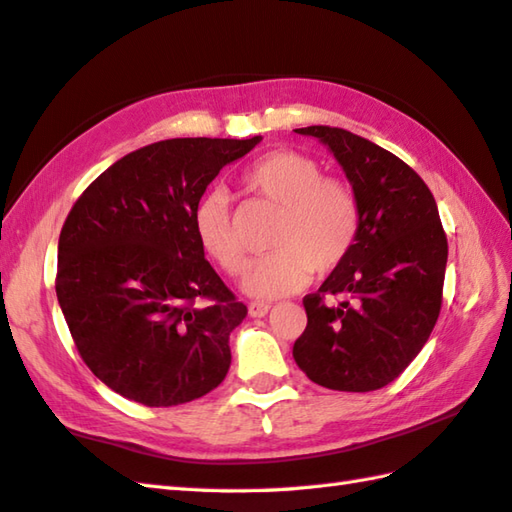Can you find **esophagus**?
<instances>
[{"mask_svg":"<svg viewBox=\"0 0 512 512\" xmlns=\"http://www.w3.org/2000/svg\"><path fill=\"white\" fill-rule=\"evenodd\" d=\"M268 312H270V303H264V301H253L248 306V314H250V317H255V319L266 317Z\"/></svg>","mask_w":512,"mask_h":512,"instance_id":"34e87169","label":"esophagus"}]
</instances>
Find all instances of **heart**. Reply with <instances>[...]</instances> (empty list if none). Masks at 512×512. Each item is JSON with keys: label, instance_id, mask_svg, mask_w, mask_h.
Instances as JSON below:
<instances>
[{"label": "heart", "instance_id": "obj_1", "mask_svg": "<svg viewBox=\"0 0 512 512\" xmlns=\"http://www.w3.org/2000/svg\"><path fill=\"white\" fill-rule=\"evenodd\" d=\"M242 187L281 209L270 239L275 253L259 259L244 284L250 297L292 295L312 273L328 275L352 255L361 235V198L352 182L323 176L317 158L295 149L268 151L242 173ZM191 226L200 248L228 277L246 273L248 250L222 189L193 204Z\"/></svg>", "mask_w": 512, "mask_h": 512}]
</instances>
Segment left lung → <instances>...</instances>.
Masks as SVG:
<instances>
[{
	"mask_svg": "<svg viewBox=\"0 0 512 512\" xmlns=\"http://www.w3.org/2000/svg\"><path fill=\"white\" fill-rule=\"evenodd\" d=\"M330 147L361 198V235L321 288L292 347L301 372L336 391H374L418 356L440 317L447 233L427 184L391 151L347 129H295ZM341 294L339 307L325 296Z\"/></svg>",
	"mask_w": 512,
	"mask_h": 512,
	"instance_id": "8db88e82",
	"label": "left lung"
}]
</instances>
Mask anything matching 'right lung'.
Returning <instances> with one entry per match:
<instances>
[{
    "label": "right lung",
    "instance_id": "obj_1",
    "mask_svg": "<svg viewBox=\"0 0 512 512\" xmlns=\"http://www.w3.org/2000/svg\"><path fill=\"white\" fill-rule=\"evenodd\" d=\"M262 136L171 138L105 169L65 217L57 299L83 363L147 407L202 398L231 367L246 306L204 259L191 211Z\"/></svg>",
    "mask_w": 512,
    "mask_h": 512
}]
</instances>
